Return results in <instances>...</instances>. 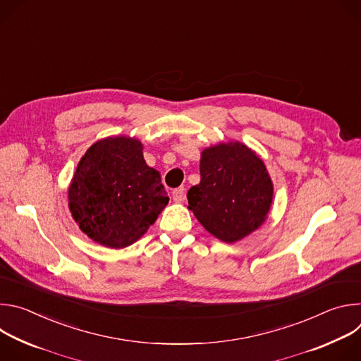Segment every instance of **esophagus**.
<instances>
[{
    "label": "esophagus",
    "mask_w": 361,
    "mask_h": 361,
    "mask_svg": "<svg viewBox=\"0 0 361 361\" xmlns=\"http://www.w3.org/2000/svg\"><path fill=\"white\" fill-rule=\"evenodd\" d=\"M171 195H173V200H174L176 202H180V201L183 200V197H184V188H183V187L176 188Z\"/></svg>",
    "instance_id": "obj_1"
}]
</instances>
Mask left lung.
<instances>
[{"instance_id":"1","label":"left lung","mask_w":361,"mask_h":361,"mask_svg":"<svg viewBox=\"0 0 361 361\" xmlns=\"http://www.w3.org/2000/svg\"><path fill=\"white\" fill-rule=\"evenodd\" d=\"M200 176L187 192L188 210L212 235L233 244L266 221L274 185L254 149L240 141L204 148Z\"/></svg>"}]
</instances>
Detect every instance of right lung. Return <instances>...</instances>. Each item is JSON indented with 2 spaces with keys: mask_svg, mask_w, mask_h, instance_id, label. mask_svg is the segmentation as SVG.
Instances as JSON below:
<instances>
[{
  "mask_svg": "<svg viewBox=\"0 0 361 361\" xmlns=\"http://www.w3.org/2000/svg\"><path fill=\"white\" fill-rule=\"evenodd\" d=\"M169 200L160 173L144 160L141 141L126 135L95 141L68 187L74 221L109 248H124L141 238Z\"/></svg>",
  "mask_w": 361,
  "mask_h": 361,
  "instance_id": "add662e5",
  "label": "right lung"
}]
</instances>
